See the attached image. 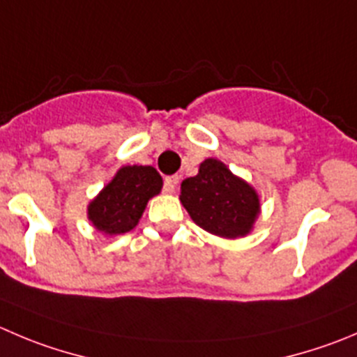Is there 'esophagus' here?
I'll return each instance as SVG.
<instances>
[{
    "label": "esophagus",
    "mask_w": 357,
    "mask_h": 357,
    "mask_svg": "<svg viewBox=\"0 0 357 357\" xmlns=\"http://www.w3.org/2000/svg\"><path fill=\"white\" fill-rule=\"evenodd\" d=\"M176 184H178V176H176V175L166 176V178H165V191L166 192H175Z\"/></svg>",
    "instance_id": "esophagus-1"
}]
</instances>
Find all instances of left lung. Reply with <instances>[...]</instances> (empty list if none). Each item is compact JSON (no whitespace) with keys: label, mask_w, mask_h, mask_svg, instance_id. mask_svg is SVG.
<instances>
[{"label":"left lung","mask_w":357,"mask_h":357,"mask_svg":"<svg viewBox=\"0 0 357 357\" xmlns=\"http://www.w3.org/2000/svg\"><path fill=\"white\" fill-rule=\"evenodd\" d=\"M178 199L202 229L227 240L249 235L261 213L256 189L215 158L182 182Z\"/></svg>","instance_id":"1"}]
</instances>
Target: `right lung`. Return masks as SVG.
I'll return each instance as SVG.
<instances>
[{"label": "right lung", "mask_w": 357, "mask_h": 357, "mask_svg": "<svg viewBox=\"0 0 357 357\" xmlns=\"http://www.w3.org/2000/svg\"><path fill=\"white\" fill-rule=\"evenodd\" d=\"M162 189V178L152 166H122L87 205V219L107 236L131 231L145 212L149 199Z\"/></svg>", "instance_id": "right-lung-1"}]
</instances>
